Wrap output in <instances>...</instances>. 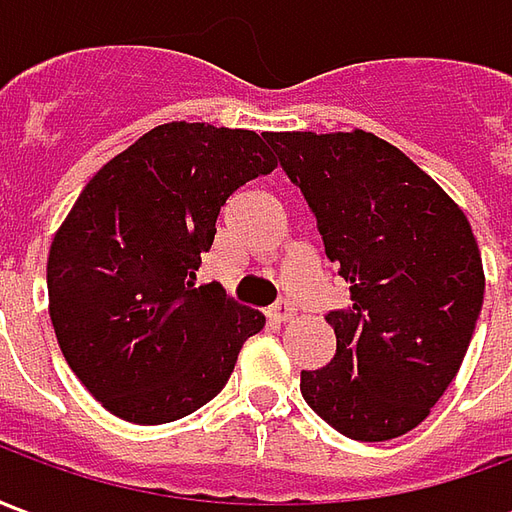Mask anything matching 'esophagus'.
<instances>
[{
    "label": "esophagus",
    "instance_id": "34e87169",
    "mask_svg": "<svg viewBox=\"0 0 512 512\" xmlns=\"http://www.w3.org/2000/svg\"><path fill=\"white\" fill-rule=\"evenodd\" d=\"M293 312H296V307H293L288 299H279L277 304L271 307V312H268V315H271V318H274L277 323H285L293 318Z\"/></svg>",
    "mask_w": 512,
    "mask_h": 512
}]
</instances>
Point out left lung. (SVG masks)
Wrapping results in <instances>:
<instances>
[{
    "label": "left lung",
    "mask_w": 512,
    "mask_h": 512,
    "mask_svg": "<svg viewBox=\"0 0 512 512\" xmlns=\"http://www.w3.org/2000/svg\"><path fill=\"white\" fill-rule=\"evenodd\" d=\"M263 139L351 285V304L326 315L337 354L301 370V395L348 439H397L444 395L483 310L472 227L436 180L376 134Z\"/></svg>",
    "instance_id": "8db88e82"
}]
</instances>
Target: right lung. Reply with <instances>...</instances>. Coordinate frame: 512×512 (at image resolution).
Returning <instances> with one entry per match:
<instances>
[{
  "instance_id": "obj_1",
  "label": "right lung",
  "mask_w": 512,
  "mask_h": 512,
  "mask_svg": "<svg viewBox=\"0 0 512 512\" xmlns=\"http://www.w3.org/2000/svg\"><path fill=\"white\" fill-rule=\"evenodd\" d=\"M274 167L255 131L167 123L84 186L51 244L49 312L65 362L115 417L161 425L197 411L266 326L194 279L227 197Z\"/></svg>"
}]
</instances>
